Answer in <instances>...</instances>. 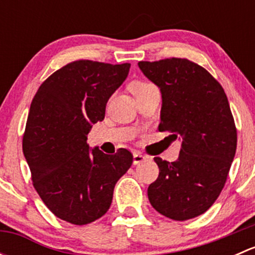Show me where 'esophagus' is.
I'll use <instances>...</instances> for the list:
<instances>
[{
  "label": "esophagus",
  "instance_id": "1",
  "mask_svg": "<svg viewBox=\"0 0 255 255\" xmlns=\"http://www.w3.org/2000/svg\"><path fill=\"white\" fill-rule=\"evenodd\" d=\"M144 160H146V156L143 155V154L139 153V151H135V153L133 154V164H134V165H138V164L143 163Z\"/></svg>",
  "mask_w": 255,
  "mask_h": 255
}]
</instances>
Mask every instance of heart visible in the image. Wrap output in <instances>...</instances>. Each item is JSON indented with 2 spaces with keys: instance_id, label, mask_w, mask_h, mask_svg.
I'll return each instance as SVG.
<instances>
[{
  "instance_id": "1",
  "label": "heart",
  "mask_w": 255,
  "mask_h": 255,
  "mask_svg": "<svg viewBox=\"0 0 255 255\" xmlns=\"http://www.w3.org/2000/svg\"><path fill=\"white\" fill-rule=\"evenodd\" d=\"M153 87V85L149 84V82H144V81H134L132 85H130V91L133 92V95H137L139 92L145 91V90L150 89Z\"/></svg>"
}]
</instances>
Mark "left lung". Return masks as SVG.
I'll return each instance as SVG.
<instances>
[{"mask_svg":"<svg viewBox=\"0 0 255 255\" xmlns=\"http://www.w3.org/2000/svg\"><path fill=\"white\" fill-rule=\"evenodd\" d=\"M138 66L160 89L159 130L181 140L177 160L154 158L159 176L149 185L148 199L171 220L197 217L220 196L237 149V129L225 90L187 59L139 61Z\"/></svg>","mask_w":255,"mask_h":255,"instance_id":"1","label":"left lung"}]
</instances>
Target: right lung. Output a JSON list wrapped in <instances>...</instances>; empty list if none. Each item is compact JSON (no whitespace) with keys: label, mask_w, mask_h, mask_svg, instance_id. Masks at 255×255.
I'll return each mask as SVG.
<instances>
[{"label":"right lung","mask_w":255,"mask_h":255,"mask_svg":"<svg viewBox=\"0 0 255 255\" xmlns=\"http://www.w3.org/2000/svg\"><path fill=\"white\" fill-rule=\"evenodd\" d=\"M130 64L78 60L40 85L30 104L23 154L33 185L56 217L87 225L111 206L113 189L133 163L127 149L105 154L87 144L92 125L123 84Z\"/></svg>","instance_id":"add662e5"}]
</instances>
